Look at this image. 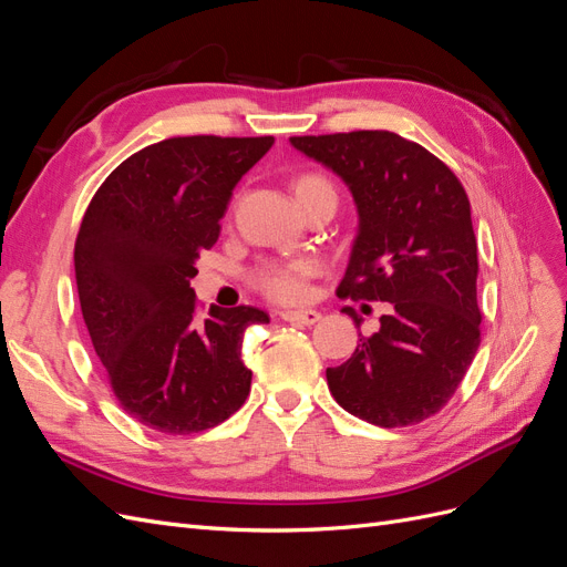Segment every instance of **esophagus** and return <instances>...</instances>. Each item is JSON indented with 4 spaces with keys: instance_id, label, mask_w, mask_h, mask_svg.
I'll use <instances>...</instances> for the list:
<instances>
[{
    "instance_id": "esophagus-1",
    "label": "esophagus",
    "mask_w": 567,
    "mask_h": 567,
    "mask_svg": "<svg viewBox=\"0 0 567 567\" xmlns=\"http://www.w3.org/2000/svg\"><path fill=\"white\" fill-rule=\"evenodd\" d=\"M281 319L290 321V323H298V326H312L321 319V315L317 310H284Z\"/></svg>"
}]
</instances>
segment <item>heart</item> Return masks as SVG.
Wrapping results in <instances>:
<instances>
[{"mask_svg":"<svg viewBox=\"0 0 567 567\" xmlns=\"http://www.w3.org/2000/svg\"><path fill=\"white\" fill-rule=\"evenodd\" d=\"M293 188H296L298 200H302L312 192H319V188H333V186L321 175L307 173L296 179ZM317 271H319V262L315 257L300 255V257H286V260L271 257V260H262L260 265H255V269L250 271V284L260 290V293H265L267 298L277 302H298L305 296L307 281H310Z\"/></svg>","mask_w":567,"mask_h":567,"instance_id":"obj_1","label":"heart"}]
</instances>
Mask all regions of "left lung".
Wrapping results in <instances>:
<instances>
[{"mask_svg": "<svg viewBox=\"0 0 567 567\" xmlns=\"http://www.w3.org/2000/svg\"><path fill=\"white\" fill-rule=\"evenodd\" d=\"M290 144L333 169L357 205L359 231L338 296L392 305L346 364L326 369L331 394L381 427L431 419L452 400L480 346L466 188L431 151L394 132L290 136Z\"/></svg>", "mask_w": 567, "mask_h": 567, "instance_id": "obj_1", "label": "left lung"}]
</instances>
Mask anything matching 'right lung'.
<instances>
[{
    "mask_svg": "<svg viewBox=\"0 0 567 567\" xmlns=\"http://www.w3.org/2000/svg\"><path fill=\"white\" fill-rule=\"evenodd\" d=\"M271 144L213 134L151 144L113 169L82 217V317L120 406L153 431H208L248 398L244 331L269 317L248 305L203 312L192 279L234 186Z\"/></svg>",
    "mask_w": 567,
    "mask_h": 567,
    "instance_id": "obj_1",
    "label": "right lung"
}]
</instances>
